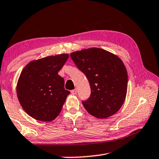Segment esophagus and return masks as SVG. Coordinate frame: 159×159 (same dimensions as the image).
<instances>
[{"label": "esophagus", "mask_w": 159, "mask_h": 159, "mask_svg": "<svg viewBox=\"0 0 159 159\" xmlns=\"http://www.w3.org/2000/svg\"><path fill=\"white\" fill-rule=\"evenodd\" d=\"M71 93L73 94H76L77 93V89H72L71 91Z\"/></svg>", "instance_id": "esophagus-1"}]
</instances>
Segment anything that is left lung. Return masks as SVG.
Wrapping results in <instances>:
<instances>
[{"label": "left lung", "instance_id": "8db88e82", "mask_svg": "<svg viewBox=\"0 0 159 159\" xmlns=\"http://www.w3.org/2000/svg\"><path fill=\"white\" fill-rule=\"evenodd\" d=\"M70 56L90 85V97L82 102L86 111L99 119L116 113L125 102L128 85L127 71L121 59L99 48L77 51Z\"/></svg>", "mask_w": 159, "mask_h": 159}]
</instances>
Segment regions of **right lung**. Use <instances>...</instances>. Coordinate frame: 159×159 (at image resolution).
Returning <instances> with one entry per match:
<instances>
[{
  "label": "right lung",
  "mask_w": 159,
  "mask_h": 159,
  "mask_svg": "<svg viewBox=\"0 0 159 159\" xmlns=\"http://www.w3.org/2000/svg\"><path fill=\"white\" fill-rule=\"evenodd\" d=\"M69 54L47 56L33 60L22 70L16 85L20 104L28 115L42 122L58 116L70 92L58 75Z\"/></svg>",
  "instance_id": "obj_1"
}]
</instances>
